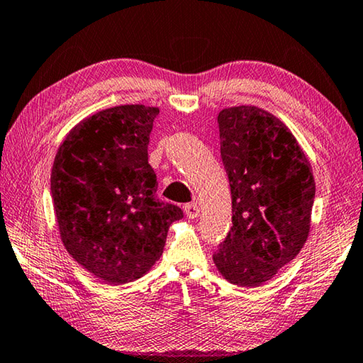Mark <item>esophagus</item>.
Wrapping results in <instances>:
<instances>
[{
  "mask_svg": "<svg viewBox=\"0 0 363 363\" xmlns=\"http://www.w3.org/2000/svg\"><path fill=\"white\" fill-rule=\"evenodd\" d=\"M184 211H186V216L189 219H195L200 214V206L196 203H189V205H186V210Z\"/></svg>",
  "mask_w": 363,
  "mask_h": 363,
  "instance_id": "esophagus-1",
  "label": "esophagus"
}]
</instances>
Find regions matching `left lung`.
<instances>
[{
    "label": "left lung",
    "instance_id": "1",
    "mask_svg": "<svg viewBox=\"0 0 363 363\" xmlns=\"http://www.w3.org/2000/svg\"><path fill=\"white\" fill-rule=\"evenodd\" d=\"M218 123L232 194V227L213 261L227 281L256 288L304 247L315 196L314 174L293 133L267 110L227 107Z\"/></svg>",
    "mask_w": 363,
    "mask_h": 363
}]
</instances>
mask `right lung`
<instances>
[{"instance_id": "right-lung-1", "label": "right lung", "mask_w": 363, "mask_h": 363, "mask_svg": "<svg viewBox=\"0 0 363 363\" xmlns=\"http://www.w3.org/2000/svg\"><path fill=\"white\" fill-rule=\"evenodd\" d=\"M158 107L126 104L83 118L59 145L51 195L65 250L79 266L110 285L149 272L163 253L181 208L155 196L149 164L150 131Z\"/></svg>"}]
</instances>
